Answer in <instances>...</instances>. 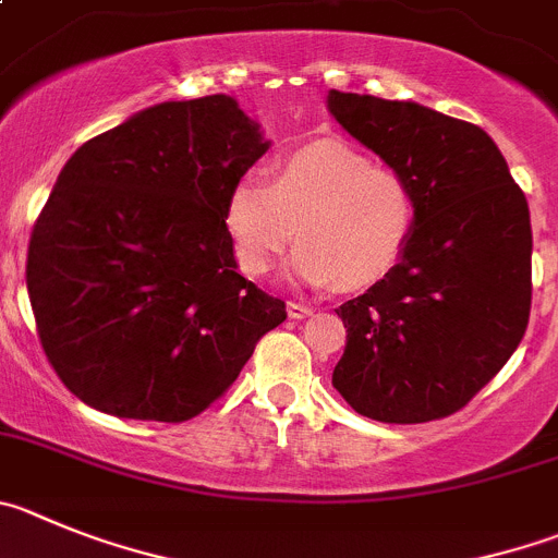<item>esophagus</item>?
<instances>
[{"instance_id": "34e87169", "label": "esophagus", "mask_w": 558, "mask_h": 558, "mask_svg": "<svg viewBox=\"0 0 558 558\" xmlns=\"http://www.w3.org/2000/svg\"><path fill=\"white\" fill-rule=\"evenodd\" d=\"M288 315L295 320L310 318V315H313V306L304 304V301H288Z\"/></svg>"}]
</instances>
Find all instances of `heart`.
Returning a JSON list of instances; mask_svg holds the SVG:
<instances>
[{
	"instance_id": "b5f03b06",
	"label": "heart",
	"mask_w": 558,
	"mask_h": 558,
	"mask_svg": "<svg viewBox=\"0 0 558 558\" xmlns=\"http://www.w3.org/2000/svg\"><path fill=\"white\" fill-rule=\"evenodd\" d=\"M415 193L401 173L379 168L342 141L288 151L263 177L238 179L223 202V229L240 270L259 276L299 234L288 276L310 288L365 290L407 252Z\"/></svg>"
}]
</instances>
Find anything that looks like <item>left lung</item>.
Returning <instances> with one entry per match:
<instances>
[{"label": "left lung", "mask_w": 558, "mask_h": 558, "mask_svg": "<svg viewBox=\"0 0 558 558\" xmlns=\"http://www.w3.org/2000/svg\"><path fill=\"white\" fill-rule=\"evenodd\" d=\"M326 107L407 179L417 207L401 263L337 310L349 342L331 385L371 421H437L476 396L523 340L529 202L482 126L342 90H329Z\"/></svg>", "instance_id": "obj_1"}]
</instances>
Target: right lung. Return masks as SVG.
Wrapping results in <instances>:
<instances>
[{"label":"right lung","mask_w":558,"mask_h":558,"mask_svg":"<svg viewBox=\"0 0 558 558\" xmlns=\"http://www.w3.org/2000/svg\"><path fill=\"white\" fill-rule=\"evenodd\" d=\"M270 149L227 94L160 101L82 143L27 252L44 351L82 403L182 423L216 401L282 299L238 274L223 202Z\"/></svg>","instance_id":"1"}]
</instances>
